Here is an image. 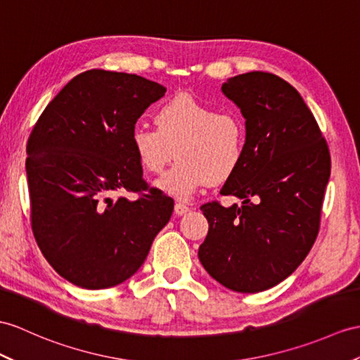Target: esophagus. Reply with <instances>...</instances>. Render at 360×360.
Returning <instances> with one entry per match:
<instances>
[{"mask_svg":"<svg viewBox=\"0 0 360 360\" xmlns=\"http://www.w3.org/2000/svg\"><path fill=\"white\" fill-rule=\"evenodd\" d=\"M174 212L177 214V215L186 214V212H189V206H186L185 203H181V201H179V203H175V206H174Z\"/></svg>","mask_w":360,"mask_h":360,"instance_id":"1","label":"esophagus"}]
</instances>
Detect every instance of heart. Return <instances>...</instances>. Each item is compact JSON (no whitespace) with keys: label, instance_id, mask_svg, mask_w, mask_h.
<instances>
[{"label":"heart","instance_id":"b5f03b06","mask_svg":"<svg viewBox=\"0 0 360 360\" xmlns=\"http://www.w3.org/2000/svg\"><path fill=\"white\" fill-rule=\"evenodd\" d=\"M157 129L136 127L129 145L148 172L160 174L174 151L179 160L155 186L181 200L206 185H220L240 169L246 155L248 128L241 116L181 93L154 112Z\"/></svg>","mask_w":360,"mask_h":360}]
</instances>
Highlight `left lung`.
Here are the masks:
<instances>
[{
  "label": "left lung",
  "instance_id": "8db88e82",
  "mask_svg": "<svg viewBox=\"0 0 360 360\" xmlns=\"http://www.w3.org/2000/svg\"><path fill=\"white\" fill-rule=\"evenodd\" d=\"M221 91L246 119V155L221 188L243 205L200 209L209 231L198 249L207 274L240 293L290 276L316 240L331 160L318 122L296 89L276 75L229 77Z\"/></svg>",
  "mask_w": 360,
  "mask_h": 360
}]
</instances>
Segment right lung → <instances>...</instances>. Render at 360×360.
Returning a JSON list of instances; mask_svg holds the SVG:
<instances>
[{
    "label": "right lung",
    "mask_w": 360,
    "mask_h": 360,
    "mask_svg": "<svg viewBox=\"0 0 360 360\" xmlns=\"http://www.w3.org/2000/svg\"><path fill=\"white\" fill-rule=\"evenodd\" d=\"M163 85L105 70L75 76L42 111L27 142L32 231L49 264L99 290L143 264L174 200L143 180L129 145L137 119ZM148 191L133 202L114 191Z\"/></svg>",
    "instance_id": "1"
}]
</instances>
